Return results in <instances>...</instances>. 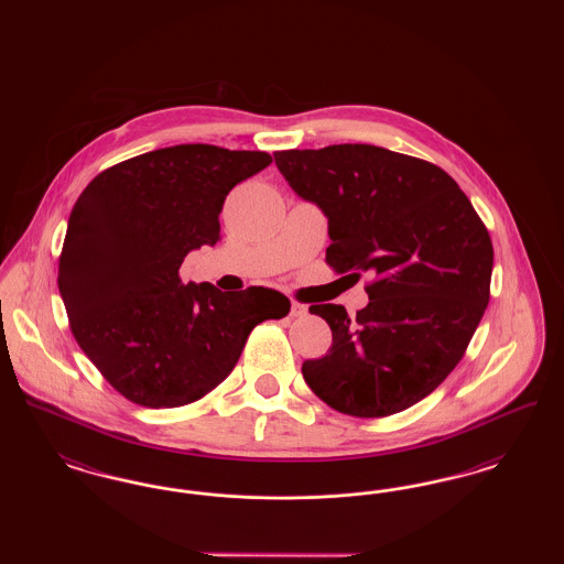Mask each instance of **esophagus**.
I'll use <instances>...</instances> for the list:
<instances>
[{
  "instance_id": "34e87169",
  "label": "esophagus",
  "mask_w": 564,
  "mask_h": 564,
  "mask_svg": "<svg viewBox=\"0 0 564 564\" xmlns=\"http://www.w3.org/2000/svg\"><path fill=\"white\" fill-rule=\"evenodd\" d=\"M306 315V306L300 304V302H292V308H290V317H304Z\"/></svg>"
}]
</instances>
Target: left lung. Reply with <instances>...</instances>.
Listing matches in <instances>:
<instances>
[{"mask_svg": "<svg viewBox=\"0 0 564 564\" xmlns=\"http://www.w3.org/2000/svg\"><path fill=\"white\" fill-rule=\"evenodd\" d=\"M290 186L327 215L325 262L366 283L368 306L308 311L332 347L302 375L329 408L361 419L402 412L465 355L490 300L492 242L455 180L433 162L368 143L274 152Z\"/></svg>", "mask_w": 564, "mask_h": 564, "instance_id": "obj_1", "label": "left lung"}]
</instances>
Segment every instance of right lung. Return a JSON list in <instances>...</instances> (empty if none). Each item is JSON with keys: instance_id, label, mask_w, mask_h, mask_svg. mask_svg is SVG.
Returning a JSON list of instances; mask_svg holds the SVG:
<instances>
[{"instance_id": "right-lung-1", "label": "right lung", "mask_w": 564, "mask_h": 564, "mask_svg": "<svg viewBox=\"0 0 564 564\" xmlns=\"http://www.w3.org/2000/svg\"><path fill=\"white\" fill-rule=\"evenodd\" d=\"M270 162L267 152L182 143L109 166L76 200L58 292L76 343L129 402L200 400L232 372L258 323L290 313L274 290L180 279L189 251L219 239L228 192Z\"/></svg>"}]
</instances>
